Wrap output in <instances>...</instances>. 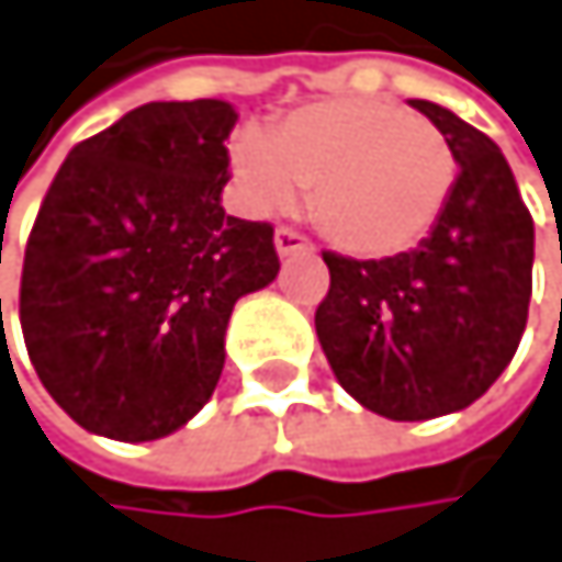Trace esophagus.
Returning <instances> with one entry per match:
<instances>
[{
    "label": "esophagus",
    "mask_w": 562,
    "mask_h": 562,
    "mask_svg": "<svg viewBox=\"0 0 562 562\" xmlns=\"http://www.w3.org/2000/svg\"><path fill=\"white\" fill-rule=\"evenodd\" d=\"M313 249V243L306 239V235H300L296 228H290V225H279L276 228V252L279 256H296V252H310Z\"/></svg>",
    "instance_id": "34e87169"
}]
</instances>
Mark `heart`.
I'll return each instance as SVG.
<instances>
[{
  "mask_svg": "<svg viewBox=\"0 0 562 562\" xmlns=\"http://www.w3.org/2000/svg\"><path fill=\"white\" fill-rule=\"evenodd\" d=\"M232 168L259 209H290L300 188L323 235L367 259L412 249L435 228L459 161L448 137L391 100H327L246 131Z\"/></svg>",
  "mask_w": 562,
  "mask_h": 562,
  "instance_id": "1",
  "label": "heart"
}]
</instances>
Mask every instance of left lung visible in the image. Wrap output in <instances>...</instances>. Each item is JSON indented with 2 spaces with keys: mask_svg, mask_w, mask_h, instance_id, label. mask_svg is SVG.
Listing matches in <instances>:
<instances>
[{
  "mask_svg": "<svg viewBox=\"0 0 562 562\" xmlns=\"http://www.w3.org/2000/svg\"><path fill=\"white\" fill-rule=\"evenodd\" d=\"M451 144L456 191L418 249L323 252L316 337L340 387L391 422H428L482 397L513 360L532 293V215L492 137L412 100Z\"/></svg>",
  "mask_w": 562,
  "mask_h": 562,
  "instance_id": "obj_1",
  "label": "left lung"
}]
</instances>
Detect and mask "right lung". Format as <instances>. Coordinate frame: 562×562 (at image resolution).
Here are the masks:
<instances>
[{"mask_svg": "<svg viewBox=\"0 0 562 562\" xmlns=\"http://www.w3.org/2000/svg\"><path fill=\"white\" fill-rule=\"evenodd\" d=\"M225 100H158L80 140L33 222L19 323L80 428L155 441L195 418L239 296L279 272L269 222L225 215ZM2 310V300H0Z\"/></svg>", "mask_w": 562, "mask_h": 562, "instance_id": "right-lung-1", "label": "right lung"}]
</instances>
